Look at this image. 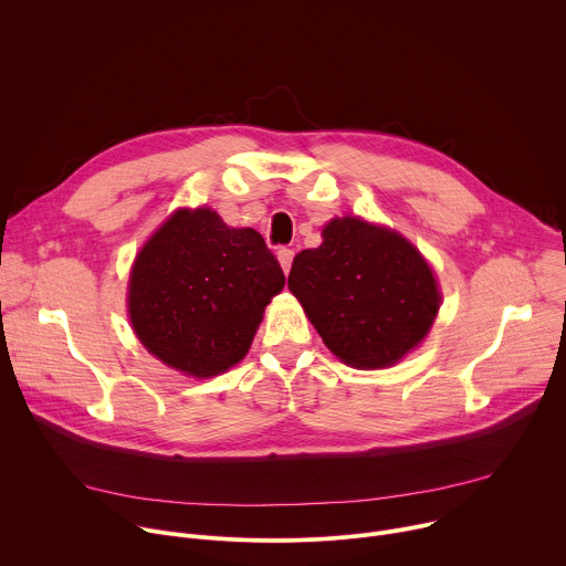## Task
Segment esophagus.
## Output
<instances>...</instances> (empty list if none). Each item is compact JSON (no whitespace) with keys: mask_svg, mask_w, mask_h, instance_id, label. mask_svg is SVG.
<instances>
[{"mask_svg":"<svg viewBox=\"0 0 566 566\" xmlns=\"http://www.w3.org/2000/svg\"><path fill=\"white\" fill-rule=\"evenodd\" d=\"M277 262H280L282 271L289 273V271H291V264H293V251H291V249H280V251H277Z\"/></svg>","mask_w":566,"mask_h":566,"instance_id":"1","label":"esophagus"}]
</instances>
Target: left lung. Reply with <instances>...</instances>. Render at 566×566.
<instances>
[{"mask_svg":"<svg viewBox=\"0 0 566 566\" xmlns=\"http://www.w3.org/2000/svg\"><path fill=\"white\" fill-rule=\"evenodd\" d=\"M289 291L327 349L356 369L400 363L443 304L430 262L406 234L352 214L329 219L322 244L293 260Z\"/></svg>","mask_w":566,"mask_h":566,"instance_id":"left-lung-1","label":"left lung"}]
</instances>
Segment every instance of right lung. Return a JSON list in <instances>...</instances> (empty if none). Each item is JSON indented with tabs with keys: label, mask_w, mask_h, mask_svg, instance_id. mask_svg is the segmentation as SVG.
I'll use <instances>...</instances> for the list:
<instances>
[{
	"label": "right lung",
	"mask_w": 566,
	"mask_h": 566,
	"mask_svg": "<svg viewBox=\"0 0 566 566\" xmlns=\"http://www.w3.org/2000/svg\"><path fill=\"white\" fill-rule=\"evenodd\" d=\"M284 273L253 228H232L208 206L177 208L134 258L127 317L164 365L212 378L249 354Z\"/></svg>",
	"instance_id": "obj_1"
}]
</instances>
